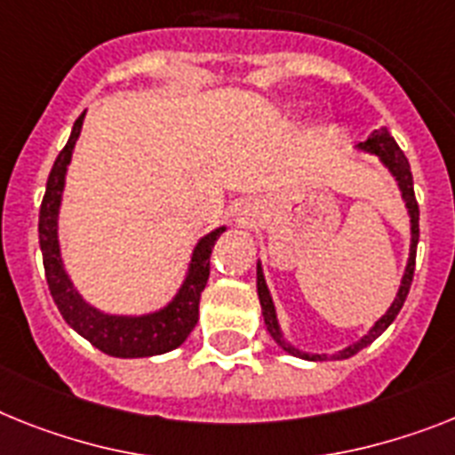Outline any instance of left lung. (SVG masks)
<instances>
[{"label": "left lung", "mask_w": 455, "mask_h": 455, "mask_svg": "<svg viewBox=\"0 0 455 455\" xmlns=\"http://www.w3.org/2000/svg\"><path fill=\"white\" fill-rule=\"evenodd\" d=\"M358 150L370 152V155H377L379 156V162L391 171V175L395 178L400 187V194H403V201L407 205V212H410V224H411V243H410V259H407V268H404L403 275V282H400V289L395 293V300L391 303V307L387 310V315L377 319L375 326L370 328L368 333L363 338L354 342V345L345 347L342 351L333 354L331 358H349L354 354L368 347L370 342H375L384 331L393 323V319L398 316V312L403 310L404 299H407V293H410V286L411 280H414V266H416V245H419V204H416V196H414V180H411V171H410V162H407V156L403 155V150L398 148V143L393 140V136L388 133L387 127L377 129L368 136L365 143H358ZM257 291H259V300H261V312H263V322L268 326L270 335L277 345L282 347L284 351L293 354V356H300L305 361H326V354H305V351L296 349L282 338V331H280V323H277V315H275V305L273 299H270V291H268V284H266V277H263V270H261V263H257Z\"/></svg>", "instance_id": "obj_1"}]
</instances>
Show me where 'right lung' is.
<instances>
[{
	"label": "right lung",
	"instance_id": "add662e5",
	"mask_svg": "<svg viewBox=\"0 0 455 455\" xmlns=\"http://www.w3.org/2000/svg\"><path fill=\"white\" fill-rule=\"evenodd\" d=\"M83 117H85V113L76 120L64 150L57 155L55 164H52L48 185H45L44 204H41L39 245L41 254H44L48 289H51L52 300H55L60 315L64 316V322L108 356L143 358L166 354V351L180 347L196 326L198 300H201V291L205 289L210 275V254H212L217 238L227 231V227L215 228L198 240L185 282L175 293V299L162 310L140 316H124L106 315V312L92 307L76 291L74 282L68 280L62 254H60V238H57V215H60V204H62L64 178H67V166L71 162V155H74V145L80 136V129H83Z\"/></svg>",
	"mask_w": 455,
	"mask_h": 455
}]
</instances>
